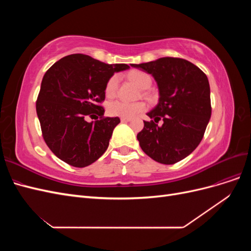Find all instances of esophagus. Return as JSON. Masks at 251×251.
Wrapping results in <instances>:
<instances>
[{"label":"esophagus","mask_w":251,"mask_h":251,"mask_svg":"<svg viewBox=\"0 0 251 251\" xmlns=\"http://www.w3.org/2000/svg\"><path fill=\"white\" fill-rule=\"evenodd\" d=\"M120 120H121V123H128V121L132 120V118H125V117H123Z\"/></svg>","instance_id":"1"}]
</instances>
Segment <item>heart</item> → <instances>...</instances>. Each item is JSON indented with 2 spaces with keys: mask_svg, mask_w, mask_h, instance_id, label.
I'll return each instance as SVG.
<instances>
[{
  "mask_svg": "<svg viewBox=\"0 0 251 251\" xmlns=\"http://www.w3.org/2000/svg\"><path fill=\"white\" fill-rule=\"evenodd\" d=\"M127 78L132 82H134L136 86L140 89H148L151 85V76L144 71L141 70H132L128 72ZM119 86V76L117 74H114L108 79L107 83L104 87V93L108 98L115 97L118 91ZM148 93L144 92V95ZM147 105L142 101L137 102H126L121 100L112 101L108 104V112L110 115L116 116V117H125V118H132L137 115L139 113L146 111Z\"/></svg>",
  "mask_w": 251,
  "mask_h": 251,
  "instance_id": "b5f03b06",
  "label": "heart"
}]
</instances>
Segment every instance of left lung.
Returning a JSON list of instances; mask_svg holds the SVG:
<instances>
[{
	"instance_id": "left-lung-1",
	"label": "left lung",
	"mask_w": 251,
	"mask_h": 251,
	"mask_svg": "<svg viewBox=\"0 0 251 251\" xmlns=\"http://www.w3.org/2000/svg\"><path fill=\"white\" fill-rule=\"evenodd\" d=\"M132 66L153 75L160 94L157 107L148 113L153 120L143 121L137 134L140 148L159 163H177L199 146L208 125L211 104L206 74L179 57ZM160 120L163 126H158Z\"/></svg>"
}]
</instances>
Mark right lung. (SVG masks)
<instances>
[{
  "instance_id": "add662e5",
  "label": "right lung",
  "mask_w": 251,
  "mask_h": 251,
  "mask_svg": "<svg viewBox=\"0 0 251 251\" xmlns=\"http://www.w3.org/2000/svg\"><path fill=\"white\" fill-rule=\"evenodd\" d=\"M128 68L76 53L59 59L45 73L36 113L45 142L60 160L85 168L107 151L120 119L103 116L104 87L114 72ZM87 117L100 120L88 123Z\"/></svg>"
}]
</instances>
